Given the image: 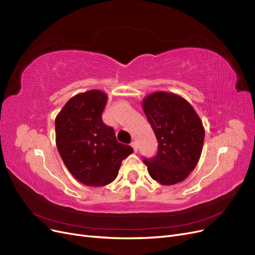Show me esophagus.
Listing matches in <instances>:
<instances>
[{
  "instance_id": "34e87169",
  "label": "esophagus",
  "mask_w": 255,
  "mask_h": 255,
  "mask_svg": "<svg viewBox=\"0 0 255 255\" xmlns=\"http://www.w3.org/2000/svg\"><path fill=\"white\" fill-rule=\"evenodd\" d=\"M131 147L133 148V151H134V152H137L138 147H137V143H136L135 141H132V142H131Z\"/></svg>"
}]
</instances>
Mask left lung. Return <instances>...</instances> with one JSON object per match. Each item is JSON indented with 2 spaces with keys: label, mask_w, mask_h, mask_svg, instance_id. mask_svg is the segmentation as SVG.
<instances>
[{
  "label": "left lung",
  "mask_w": 255,
  "mask_h": 255,
  "mask_svg": "<svg viewBox=\"0 0 255 255\" xmlns=\"http://www.w3.org/2000/svg\"><path fill=\"white\" fill-rule=\"evenodd\" d=\"M141 105L158 142L156 155L143 158L149 175L162 185L183 181L202 152L205 132L200 118L185 99L167 92L147 96Z\"/></svg>",
  "instance_id": "8db88e82"
}]
</instances>
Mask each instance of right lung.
<instances>
[{"mask_svg": "<svg viewBox=\"0 0 255 255\" xmlns=\"http://www.w3.org/2000/svg\"><path fill=\"white\" fill-rule=\"evenodd\" d=\"M107 96L99 90L71 98L55 120L56 146L65 167L88 186H104L118 176L121 162L133 152L104 124Z\"/></svg>", "mask_w": 255, "mask_h": 255, "instance_id": "add662e5", "label": "right lung"}]
</instances>
